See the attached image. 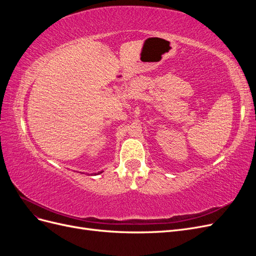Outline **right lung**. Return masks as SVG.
Returning a JSON list of instances; mask_svg holds the SVG:
<instances>
[{"label": "right lung", "instance_id": "obj_1", "mask_svg": "<svg viewBox=\"0 0 256 256\" xmlns=\"http://www.w3.org/2000/svg\"><path fill=\"white\" fill-rule=\"evenodd\" d=\"M102 172H104V171H102V172H99V173H98V174H100V173H102ZM95 175H96V174H95Z\"/></svg>", "mask_w": 256, "mask_h": 256}]
</instances>
